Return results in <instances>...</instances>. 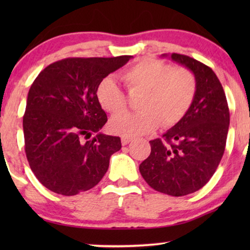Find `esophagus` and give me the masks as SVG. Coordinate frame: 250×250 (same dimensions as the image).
<instances>
[{
	"label": "esophagus",
	"instance_id": "obj_1",
	"mask_svg": "<svg viewBox=\"0 0 250 250\" xmlns=\"http://www.w3.org/2000/svg\"><path fill=\"white\" fill-rule=\"evenodd\" d=\"M132 138L131 136H122V145L123 146H126V145H128L129 142L132 141Z\"/></svg>",
	"mask_w": 250,
	"mask_h": 250
}]
</instances>
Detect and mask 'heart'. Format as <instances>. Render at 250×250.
I'll list each match as a JSON object with an SVG mask.
<instances>
[{"label":"heart","instance_id":"obj_1","mask_svg":"<svg viewBox=\"0 0 250 250\" xmlns=\"http://www.w3.org/2000/svg\"><path fill=\"white\" fill-rule=\"evenodd\" d=\"M131 93H141L139 112H122L110 121V129L123 136L148 134L159 122L163 126L176 124L189 110L196 97L197 81L188 68H172L164 61L143 58L122 75ZM97 100L109 114L124 109V92L112 77H105L97 87Z\"/></svg>","mask_w":250,"mask_h":250}]
</instances>
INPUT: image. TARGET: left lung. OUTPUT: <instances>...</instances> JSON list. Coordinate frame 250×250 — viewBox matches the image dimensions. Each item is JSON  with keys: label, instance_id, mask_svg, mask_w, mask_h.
I'll return each mask as SVG.
<instances>
[{"label": "left lung", "instance_id": "1", "mask_svg": "<svg viewBox=\"0 0 250 250\" xmlns=\"http://www.w3.org/2000/svg\"><path fill=\"white\" fill-rule=\"evenodd\" d=\"M170 58L193 73L196 97L179 123L150 141L151 152L139 169L152 189L181 197L201 189L214 175L225 150L230 111L211 68L184 54Z\"/></svg>", "mask_w": 250, "mask_h": 250}]
</instances>
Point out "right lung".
<instances>
[{"label": "right lung", "mask_w": 250, "mask_h": 250, "mask_svg": "<svg viewBox=\"0 0 250 250\" xmlns=\"http://www.w3.org/2000/svg\"><path fill=\"white\" fill-rule=\"evenodd\" d=\"M131 58H67L35 78L22 119L25 151L46 189L75 196L97 186L107 173L122 142L100 132L108 119L95 93L99 83Z\"/></svg>", "instance_id": "right-lung-1"}]
</instances>
